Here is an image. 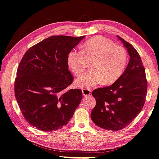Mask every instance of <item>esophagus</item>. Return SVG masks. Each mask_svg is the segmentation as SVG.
Returning <instances> with one entry per match:
<instances>
[{"label":"esophagus","instance_id":"34e87169","mask_svg":"<svg viewBox=\"0 0 159 159\" xmlns=\"http://www.w3.org/2000/svg\"><path fill=\"white\" fill-rule=\"evenodd\" d=\"M83 91V96L86 97V96H89V95L90 94V90H89V89H84L82 90Z\"/></svg>","mask_w":159,"mask_h":159}]
</instances>
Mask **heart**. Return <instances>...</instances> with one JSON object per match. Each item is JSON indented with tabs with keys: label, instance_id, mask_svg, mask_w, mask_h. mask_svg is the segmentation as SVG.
Returning a JSON list of instances; mask_svg holds the SVG:
<instances>
[{
	"label": "heart",
	"instance_id": "obj_1",
	"mask_svg": "<svg viewBox=\"0 0 159 159\" xmlns=\"http://www.w3.org/2000/svg\"><path fill=\"white\" fill-rule=\"evenodd\" d=\"M94 56L91 63L93 69L76 80L81 88L91 89L101 84L115 82L123 73L127 62L125 49L106 37L97 36L86 41L83 51L72 49L68 54L67 63L75 75L80 76L86 69L84 56Z\"/></svg>",
	"mask_w": 159,
	"mask_h": 159
}]
</instances>
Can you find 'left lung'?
Instances as JSON below:
<instances>
[{
  "label": "left lung",
  "instance_id": "8db88e82",
  "mask_svg": "<svg viewBox=\"0 0 159 159\" xmlns=\"http://www.w3.org/2000/svg\"><path fill=\"white\" fill-rule=\"evenodd\" d=\"M127 49L130 60L125 72L109 87L94 90L96 105L90 117L99 127L112 131L125 128L144 105L147 81L139 54L132 45L117 35Z\"/></svg>",
  "mask_w": 159,
  "mask_h": 159
}]
</instances>
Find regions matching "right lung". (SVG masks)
Returning a JSON list of instances; mask_svg holds the SVG:
<instances>
[{
  "label": "right lung",
  "instance_id": "1",
  "mask_svg": "<svg viewBox=\"0 0 159 159\" xmlns=\"http://www.w3.org/2000/svg\"><path fill=\"white\" fill-rule=\"evenodd\" d=\"M84 36H52L31 47L19 63L15 94L26 120L40 130L62 128L73 116L83 98L81 90H66L73 76L68 54Z\"/></svg>",
  "mask_w": 159,
  "mask_h": 159
}]
</instances>
